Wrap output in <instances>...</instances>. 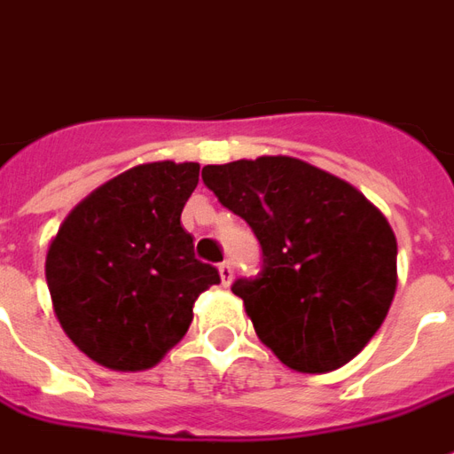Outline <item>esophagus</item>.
<instances>
[{
  "label": "esophagus",
  "instance_id": "obj_1",
  "mask_svg": "<svg viewBox=\"0 0 454 454\" xmlns=\"http://www.w3.org/2000/svg\"><path fill=\"white\" fill-rule=\"evenodd\" d=\"M218 275H221L223 286L231 285V282H233V267H231V262H221V265H218Z\"/></svg>",
  "mask_w": 454,
  "mask_h": 454
}]
</instances>
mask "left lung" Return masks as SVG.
<instances>
[{
  "mask_svg": "<svg viewBox=\"0 0 454 454\" xmlns=\"http://www.w3.org/2000/svg\"><path fill=\"white\" fill-rule=\"evenodd\" d=\"M201 179L262 247V272L231 286L257 338L296 372L350 362L396 292V236L384 214L345 179L286 155L207 165Z\"/></svg>",
  "mask_w": 454,
  "mask_h": 454,
  "instance_id": "obj_1",
  "label": "left lung"
}]
</instances>
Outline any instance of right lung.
<instances>
[{"label": "right lung", "instance_id": "1", "mask_svg": "<svg viewBox=\"0 0 454 454\" xmlns=\"http://www.w3.org/2000/svg\"><path fill=\"white\" fill-rule=\"evenodd\" d=\"M197 162H145L97 187L67 214L45 257L53 311L67 338L109 370L158 364L218 285L179 223Z\"/></svg>", "mask_w": 454, "mask_h": 454}]
</instances>
